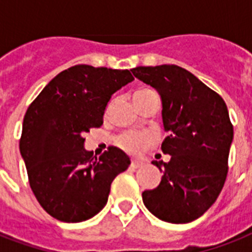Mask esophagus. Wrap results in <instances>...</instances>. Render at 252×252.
I'll use <instances>...</instances> for the list:
<instances>
[{
  "label": "esophagus",
  "instance_id": "34e87169",
  "mask_svg": "<svg viewBox=\"0 0 252 252\" xmlns=\"http://www.w3.org/2000/svg\"><path fill=\"white\" fill-rule=\"evenodd\" d=\"M141 166H142L141 162H138V161L130 162V167H132V168H138V167H141Z\"/></svg>",
  "mask_w": 252,
  "mask_h": 252
}]
</instances>
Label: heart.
<instances>
[{"mask_svg": "<svg viewBox=\"0 0 252 252\" xmlns=\"http://www.w3.org/2000/svg\"><path fill=\"white\" fill-rule=\"evenodd\" d=\"M152 93H156L152 89H141L134 93V100L137 99L145 98L146 95L152 94ZM118 145L120 148H123L124 150H126L128 153L137 154L140 152H142L146 148H149L153 142V138L152 136L148 133H136V132H126V133L120 134L116 140Z\"/></svg>", "mask_w": 252, "mask_h": 252, "instance_id": "1", "label": "heart"}]
</instances>
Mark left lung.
Listing matches in <instances>:
<instances>
[{"mask_svg":"<svg viewBox=\"0 0 252 252\" xmlns=\"http://www.w3.org/2000/svg\"><path fill=\"white\" fill-rule=\"evenodd\" d=\"M136 78L161 95L168 136L161 149L168 162L153 161L161 183L142 192V201L162 221L187 223L215 204L227 175L233 124L223 99L178 65L137 66Z\"/></svg>","mask_w":252,"mask_h":252,"instance_id":"1","label":"left lung"}]
</instances>
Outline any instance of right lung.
I'll return each instance as SVG.
<instances>
[{
    "mask_svg": "<svg viewBox=\"0 0 252 252\" xmlns=\"http://www.w3.org/2000/svg\"><path fill=\"white\" fill-rule=\"evenodd\" d=\"M133 80L126 69L74 65L49 81L27 108L19 150L30 187L53 219L94 217L107 204L112 180L130 165L116 146L94 157L84 148V134L102 126L112 94Z\"/></svg>",
    "mask_w": 252,
    "mask_h": 252,
    "instance_id": "1",
    "label": "right lung"
}]
</instances>
